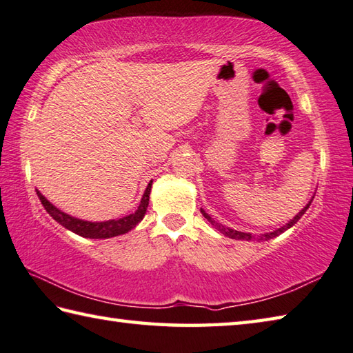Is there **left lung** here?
I'll use <instances>...</instances> for the list:
<instances>
[{"instance_id":"left-lung-1","label":"left lung","mask_w":353,"mask_h":353,"mask_svg":"<svg viewBox=\"0 0 353 353\" xmlns=\"http://www.w3.org/2000/svg\"><path fill=\"white\" fill-rule=\"evenodd\" d=\"M310 203H312V199L309 201V204L305 205V208L300 212V214H298L294 219H290V223H288L285 225H283L281 229H276V230H274V232H269V234H264V235H261L259 236V239H270V238H275V236H278L280 234H283V232H285L288 229H290L292 225H294L298 219H300L303 215H304V212L309 209V205H310ZM201 214L204 215V218L208 219V221L212 224V225H215V229H218L219 232H221L223 235H225V236H229V238H232V239H245V241H254V239H256L254 235L252 234H244V232H238V230H234V229H230V228H225V225H223L221 223H216L214 218H212L209 214H205V212L201 209Z\"/></svg>"}]
</instances>
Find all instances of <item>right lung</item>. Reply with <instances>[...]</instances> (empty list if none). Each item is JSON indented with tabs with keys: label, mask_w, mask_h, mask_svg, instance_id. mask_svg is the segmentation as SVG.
<instances>
[{
	"label": "right lung",
	"mask_w": 353,
	"mask_h": 353,
	"mask_svg": "<svg viewBox=\"0 0 353 353\" xmlns=\"http://www.w3.org/2000/svg\"><path fill=\"white\" fill-rule=\"evenodd\" d=\"M150 188H152V181L149 183L148 189H145L144 195L141 198V203H139L135 214H130L128 216L118 218V219H110V221H103V223H89V221H83V219L73 218L68 214H64V212H61L59 209H57L53 204H50L48 199L39 194V190H37V195L39 198V201H41V204L44 205V209L48 210V214L55 219V221L61 224L63 228L72 230L73 234L84 238H110V236L128 234L129 230L134 229L135 225L141 221L149 205Z\"/></svg>",
	"instance_id": "right-lung-1"
}]
</instances>
